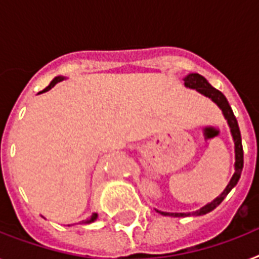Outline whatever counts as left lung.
Masks as SVG:
<instances>
[{
  "instance_id": "8db88e82",
  "label": "left lung",
  "mask_w": 259,
  "mask_h": 259,
  "mask_svg": "<svg viewBox=\"0 0 259 259\" xmlns=\"http://www.w3.org/2000/svg\"><path fill=\"white\" fill-rule=\"evenodd\" d=\"M184 84L189 89H195L197 90L199 93L205 95V97L211 98L215 103H217L219 107L223 111V115L226 117L227 122H229L230 129H231V134H233L234 138V144H235V173L231 177V180H230L229 185L226 187V189L222 192L221 196H218L217 199L211 203H208L207 205H204L203 208H200L196 212H180V213H170V212H161V211H158V212L161 213V215H169V217H191V215H204V213L209 212V211H212L213 208H217L218 205L221 204L223 199L227 196V193L231 191V189L237 185L238 180H239V177H241L242 169H243V148H242V138H241V132H239V126H238L237 118L234 115L233 110L230 107L229 102L226 99V97L223 94L219 91V90L213 89L211 84H209L205 78H203L201 75L199 74H189L187 75L184 78Z\"/></svg>"
}]
</instances>
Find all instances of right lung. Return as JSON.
I'll use <instances>...</instances> for the list:
<instances>
[{"mask_svg":"<svg viewBox=\"0 0 259 259\" xmlns=\"http://www.w3.org/2000/svg\"><path fill=\"white\" fill-rule=\"evenodd\" d=\"M63 79H64V78H62V76H58V78H55L54 80H52V82L50 83V86L46 87V89L42 90V91H40V93H46V91H48V90L52 89V87H54L55 84H56V83L60 82V80H63ZM97 218H98V213H93V215H91V217H90L89 219H86V221H83V223H84V225H89V223H93V222L95 221Z\"/></svg>","mask_w":259,"mask_h":259,"instance_id":"1","label":"right lung"}]
</instances>
